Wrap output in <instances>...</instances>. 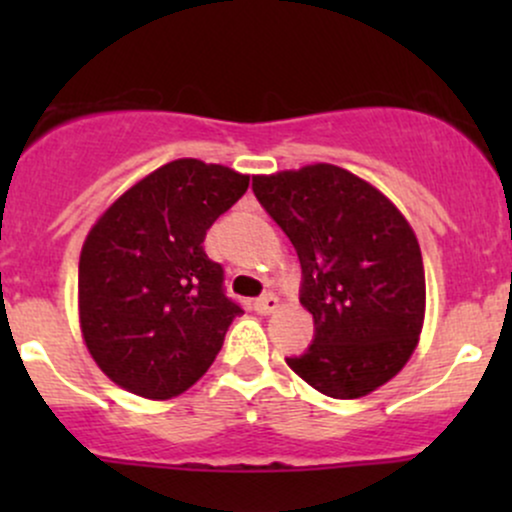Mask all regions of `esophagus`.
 I'll use <instances>...</instances> for the list:
<instances>
[{
    "label": "esophagus",
    "mask_w": 512,
    "mask_h": 512,
    "mask_svg": "<svg viewBox=\"0 0 512 512\" xmlns=\"http://www.w3.org/2000/svg\"><path fill=\"white\" fill-rule=\"evenodd\" d=\"M252 308H255V313H260V315H269V313H274L276 308H279V298L272 296V293H267V296L257 298V301H255V305H252Z\"/></svg>",
    "instance_id": "34e87169"
}]
</instances>
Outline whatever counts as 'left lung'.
Wrapping results in <instances>:
<instances>
[{
  "label": "left lung",
  "instance_id": "obj_1",
  "mask_svg": "<svg viewBox=\"0 0 512 512\" xmlns=\"http://www.w3.org/2000/svg\"><path fill=\"white\" fill-rule=\"evenodd\" d=\"M252 190L298 252L315 322L310 349L286 363L327 397L370 395L407 366L424 330L414 228L378 187L332 163L252 175Z\"/></svg>",
  "mask_w": 512,
  "mask_h": 512
}]
</instances>
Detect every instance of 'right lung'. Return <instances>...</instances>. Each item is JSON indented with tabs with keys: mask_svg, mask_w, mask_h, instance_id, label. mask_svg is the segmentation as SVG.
Segmentation results:
<instances>
[{
	"mask_svg": "<svg viewBox=\"0 0 512 512\" xmlns=\"http://www.w3.org/2000/svg\"><path fill=\"white\" fill-rule=\"evenodd\" d=\"M250 185L219 163L178 158L134 182L98 216L79 257V327L122 390L178 397L207 373L233 317L204 236Z\"/></svg>",
	"mask_w": 512,
	"mask_h": 512,
	"instance_id": "obj_1",
	"label": "right lung"
}]
</instances>
